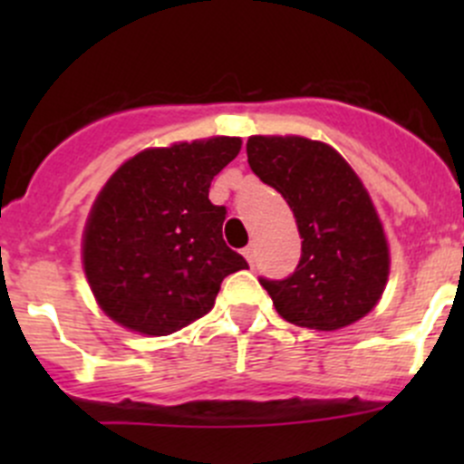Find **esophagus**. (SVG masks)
<instances>
[{
  "instance_id": "obj_1",
  "label": "esophagus",
  "mask_w": 464,
  "mask_h": 464,
  "mask_svg": "<svg viewBox=\"0 0 464 464\" xmlns=\"http://www.w3.org/2000/svg\"><path fill=\"white\" fill-rule=\"evenodd\" d=\"M242 256H245V258H246V262H249V265H254V258H256V249H254V245L245 246V249H242Z\"/></svg>"
}]
</instances>
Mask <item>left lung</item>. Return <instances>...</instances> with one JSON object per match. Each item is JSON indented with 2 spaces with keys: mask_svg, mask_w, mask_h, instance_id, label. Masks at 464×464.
I'll return each instance as SVG.
<instances>
[{
  "mask_svg": "<svg viewBox=\"0 0 464 464\" xmlns=\"http://www.w3.org/2000/svg\"><path fill=\"white\" fill-rule=\"evenodd\" d=\"M249 166L294 210L303 237L296 271L260 278L285 321L339 330L366 316L391 269L388 242L371 195L330 145L303 137H251Z\"/></svg>",
  "mask_w": 464,
  "mask_h": 464,
  "instance_id": "left-lung-1",
  "label": "left lung"
}]
</instances>
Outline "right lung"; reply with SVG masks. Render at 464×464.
Listing matches in <instances>:
<instances>
[{"label":"right lung","mask_w":464,"mask_h":464,"mask_svg":"<svg viewBox=\"0 0 464 464\" xmlns=\"http://www.w3.org/2000/svg\"><path fill=\"white\" fill-rule=\"evenodd\" d=\"M237 137L150 148L102 186L82 237V265L101 310L132 332L166 336L208 314L246 260L222 237L213 177L240 152Z\"/></svg>","instance_id":"right-lung-1"}]
</instances>
